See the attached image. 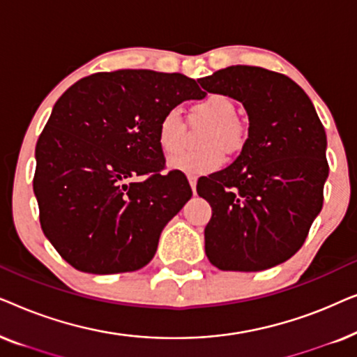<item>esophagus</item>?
I'll use <instances>...</instances> for the list:
<instances>
[{
  "mask_svg": "<svg viewBox=\"0 0 357 357\" xmlns=\"http://www.w3.org/2000/svg\"><path fill=\"white\" fill-rule=\"evenodd\" d=\"M197 175H188V182H190V187H192L193 193H197Z\"/></svg>",
  "mask_w": 357,
  "mask_h": 357,
  "instance_id": "34e87169",
  "label": "esophagus"
}]
</instances>
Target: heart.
Masks as SVG:
<instances>
[{
	"mask_svg": "<svg viewBox=\"0 0 357 357\" xmlns=\"http://www.w3.org/2000/svg\"><path fill=\"white\" fill-rule=\"evenodd\" d=\"M198 119L209 121L199 151H187L174 155L169 165L178 172L202 175L218 170L224 164V151L237 153L245 143V130L237 119L236 104L229 96L208 94L193 105ZM185 125L177 107H172L160 116L158 123V143L165 154H175L183 144Z\"/></svg>",
	"mask_w": 357,
	"mask_h": 357,
	"instance_id": "1",
	"label": "heart"
}]
</instances>
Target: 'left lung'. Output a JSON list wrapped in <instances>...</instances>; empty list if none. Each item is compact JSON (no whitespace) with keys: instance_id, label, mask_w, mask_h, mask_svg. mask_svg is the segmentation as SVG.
Listing matches in <instances>:
<instances>
[{"instance_id":"8db88e82","label":"left lung","mask_w":357,"mask_h":357,"mask_svg":"<svg viewBox=\"0 0 357 357\" xmlns=\"http://www.w3.org/2000/svg\"><path fill=\"white\" fill-rule=\"evenodd\" d=\"M245 107L248 138L229 167L198 180L211 204L204 252L224 271H261L289 260L324 206L326 135L299 84L258 66H229L198 79Z\"/></svg>"}]
</instances>
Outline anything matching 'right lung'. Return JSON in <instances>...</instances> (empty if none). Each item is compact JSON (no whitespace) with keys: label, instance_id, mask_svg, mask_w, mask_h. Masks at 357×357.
Returning a JSON list of instances; mask_svg holds the SVG:
<instances>
[{"label":"right lung","instance_id":"right-lung-1","mask_svg":"<svg viewBox=\"0 0 357 357\" xmlns=\"http://www.w3.org/2000/svg\"><path fill=\"white\" fill-rule=\"evenodd\" d=\"M204 96L178 73L119 70L82 77L56 100L36 146L33 193L63 260L94 275L153 260L165 224L193 195L182 172L162 174L158 123Z\"/></svg>","mask_w":357,"mask_h":357}]
</instances>
